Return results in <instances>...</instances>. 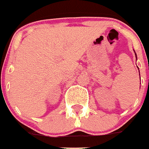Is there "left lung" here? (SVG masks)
<instances>
[{
  "instance_id": "obj_1",
  "label": "left lung",
  "mask_w": 149,
  "mask_h": 149,
  "mask_svg": "<svg viewBox=\"0 0 149 149\" xmlns=\"http://www.w3.org/2000/svg\"><path fill=\"white\" fill-rule=\"evenodd\" d=\"M135 55H136V54H135Z\"/></svg>"
}]
</instances>
